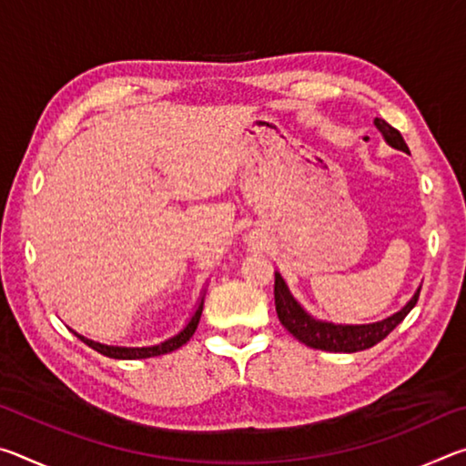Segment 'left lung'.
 Segmentation results:
<instances>
[{
    "label": "left lung",
    "instance_id": "1",
    "mask_svg": "<svg viewBox=\"0 0 466 466\" xmlns=\"http://www.w3.org/2000/svg\"><path fill=\"white\" fill-rule=\"evenodd\" d=\"M374 125L380 129L384 139L389 141L392 147L409 152L403 136H400L397 129L390 127L384 119H378V116L374 119ZM420 291L421 288L415 291V296L409 299V304L403 310H399L397 314H392V317L384 319L380 322H372V325H333V322L314 320L302 310V306L291 298L279 273H275L273 294H275V310H278L281 325L286 327L289 333L298 339V341L312 347V350L353 353V351L370 350V347H374L376 343H380L382 339L389 337L392 330L403 322L407 314L413 310L417 299H420Z\"/></svg>",
    "mask_w": 466,
    "mask_h": 466
}]
</instances>
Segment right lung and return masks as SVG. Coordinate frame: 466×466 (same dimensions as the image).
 <instances>
[{
    "mask_svg": "<svg viewBox=\"0 0 466 466\" xmlns=\"http://www.w3.org/2000/svg\"><path fill=\"white\" fill-rule=\"evenodd\" d=\"M201 312H203V299L199 302V306H197V310L191 317V320H188V325L183 330H180L178 335L170 337L168 341L157 343V345H152V347H113V345H102V343H96V341H90V339H84V337H80V339L86 345L92 347L94 351H98V353H102V356L113 358V360H141V358L164 356V353H170V351L178 350V347H183L188 341V339L193 337L197 325H199Z\"/></svg>",
    "mask_w": 466,
    "mask_h": 466,
    "instance_id": "obj_1",
    "label": "right lung"
}]
</instances>
